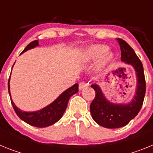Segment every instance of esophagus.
Wrapping results in <instances>:
<instances>
[{
	"instance_id": "esophagus-1",
	"label": "esophagus",
	"mask_w": 153,
	"mask_h": 153,
	"mask_svg": "<svg viewBox=\"0 0 153 153\" xmlns=\"http://www.w3.org/2000/svg\"><path fill=\"white\" fill-rule=\"evenodd\" d=\"M89 84V83H86V82H80L79 84V90H82V89H83L84 87H86L87 85Z\"/></svg>"
}]
</instances>
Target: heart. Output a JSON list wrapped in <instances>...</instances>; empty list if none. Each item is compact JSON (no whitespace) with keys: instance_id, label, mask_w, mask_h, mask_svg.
<instances>
[{"instance_id":"b5f03b06","label":"heart","mask_w":153,"mask_h":153,"mask_svg":"<svg viewBox=\"0 0 153 153\" xmlns=\"http://www.w3.org/2000/svg\"><path fill=\"white\" fill-rule=\"evenodd\" d=\"M108 51V47L104 45H95L93 46V47H90L86 52V57L87 59H91V60H93V59H97V58L100 57L101 56H102L103 54V56L101 58V60H100V62L98 63V68L101 69L103 67H105L107 63H109V62H111L113 58V54L111 53H105L107 52Z\"/></svg>"}]
</instances>
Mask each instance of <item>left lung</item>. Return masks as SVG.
Segmentation results:
<instances>
[{
    "instance_id": "left-lung-1",
    "label": "left lung",
    "mask_w": 153,
    "mask_h": 153,
    "mask_svg": "<svg viewBox=\"0 0 153 153\" xmlns=\"http://www.w3.org/2000/svg\"><path fill=\"white\" fill-rule=\"evenodd\" d=\"M117 40L121 50V60L135 69L137 88L130 102L126 104H115L106 100L98 85H91L96 93L95 98L90 104L92 117L97 124L108 129L125 126L135 118L141 109L146 93V79L141 60L125 40L120 38H117Z\"/></svg>"
}]
</instances>
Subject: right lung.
<instances>
[{"label":"right lung","instance_id":"obj_1","mask_svg":"<svg viewBox=\"0 0 153 153\" xmlns=\"http://www.w3.org/2000/svg\"><path fill=\"white\" fill-rule=\"evenodd\" d=\"M38 45V40H33L27 46L26 48L21 53L28 51V50L34 48L35 47H37ZM9 83H10V78L8 79V91H9V94H10V84H9ZM78 86H78L77 83L74 84V86L68 88L67 90H65L52 103H51L46 107L43 108L39 111H22L15 106V104L13 103L11 98H10V101H11V104L15 113H17L19 118L22 120L23 121L28 123L29 125L39 127V128L47 127L54 124L55 123L57 122L58 120H60V118L63 117V114L64 113L66 109H67V103H68L70 97L79 91Z\"/></svg>","mask_w":153,"mask_h":153}]
</instances>
